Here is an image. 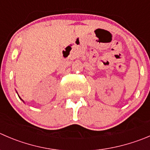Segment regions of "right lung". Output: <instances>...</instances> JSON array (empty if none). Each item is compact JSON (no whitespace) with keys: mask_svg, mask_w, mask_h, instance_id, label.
<instances>
[{"mask_svg":"<svg viewBox=\"0 0 150 150\" xmlns=\"http://www.w3.org/2000/svg\"><path fill=\"white\" fill-rule=\"evenodd\" d=\"M18 97H20V96H19V95H18ZM20 100H22V101H23V103H24V101H23V100H22V99H21V98H20Z\"/></svg>","mask_w":150,"mask_h":150,"instance_id":"add662e5","label":"right lung"}]
</instances>
